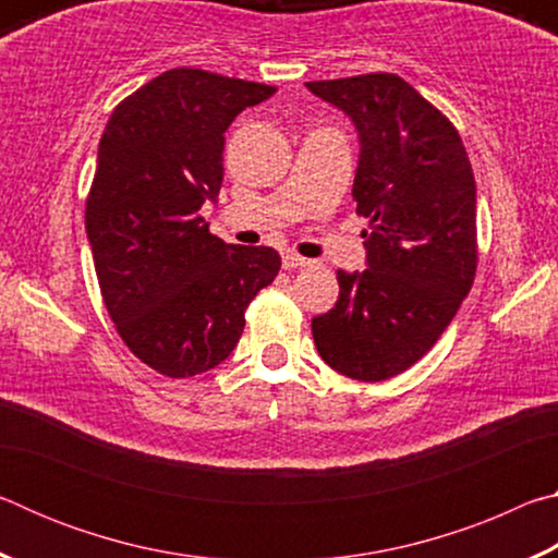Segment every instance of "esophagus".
<instances>
[{
	"mask_svg": "<svg viewBox=\"0 0 558 558\" xmlns=\"http://www.w3.org/2000/svg\"><path fill=\"white\" fill-rule=\"evenodd\" d=\"M310 263H313V260L302 258V256H298V253H292V251L282 253V268H288V270H292V268H305V266H310Z\"/></svg>",
	"mask_w": 558,
	"mask_h": 558,
	"instance_id": "34e87169",
	"label": "esophagus"
}]
</instances>
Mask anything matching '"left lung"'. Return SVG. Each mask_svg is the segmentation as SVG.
Here are the masks:
<instances>
[{"instance_id":"obj_1","label":"left lung","mask_w":558,"mask_h":558,"mask_svg":"<svg viewBox=\"0 0 558 558\" xmlns=\"http://www.w3.org/2000/svg\"><path fill=\"white\" fill-rule=\"evenodd\" d=\"M354 122L352 196L366 270H337L339 300L313 319L319 356L356 381L413 366L446 332L477 268L475 177L458 130L393 73L305 83Z\"/></svg>"}]
</instances>
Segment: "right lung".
Segmentation results:
<instances>
[{
  "mask_svg": "<svg viewBox=\"0 0 558 558\" xmlns=\"http://www.w3.org/2000/svg\"><path fill=\"white\" fill-rule=\"evenodd\" d=\"M272 93L172 69L122 100L100 137L86 233L102 300L130 352L172 379L229 359L280 270L278 251L223 243L199 214L219 199L223 132Z\"/></svg>",
  "mask_w": 558,
  "mask_h": 558,
  "instance_id": "right-lung-1",
  "label": "right lung"
}]
</instances>
